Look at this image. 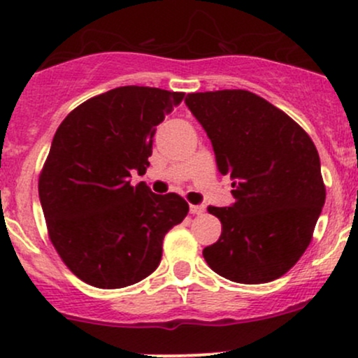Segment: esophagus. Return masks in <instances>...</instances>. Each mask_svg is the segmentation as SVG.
Returning a JSON list of instances; mask_svg holds the SVG:
<instances>
[{
    "label": "esophagus",
    "instance_id": "obj_1",
    "mask_svg": "<svg viewBox=\"0 0 358 358\" xmlns=\"http://www.w3.org/2000/svg\"><path fill=\"white\" fill-rule=\"evenodd\" d=\"M203 210H206V207L203 206H190V214H194V215L202 214Z\"/></svg>",
    "mask_w": 358,
    "mask_h": 358
}]
</instances>
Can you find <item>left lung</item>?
<instances>
[{
    "label": "left lung",
    "instance_id": "obj_1",
    "mask_svg": "<svg viewBox=\"0 0 358 358\" xmlns=\"http://www.w3.org/2000/svg\"><path fill=\"white\" fill-rule=\"evenodd\" d=\"M209 136L236 202L212 207L221 238L203 248L207 265L239 284L287 273L313 239L326 188L317 149L285 112L246 90L190 93L185 100Z\"/></svg>",
    "mask_w": 358,
    "mask_h": 358
}]
</instances>
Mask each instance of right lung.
<instances>
[{
	"instance_id": "right-lung-1",
	"label": "right lung",
	"mask_w": 358,
	"mask_h": 358,
	"mask_svg": "<svg viewBox=\"0 0 358 358\" xmlns=\"http://www.w3.org/2000/svg\"><path fill=\"white\" fill-rule=\"evenodd\" d=\"M185 93L120 86L62 120L38 176L50 243L78 278L98 289L137 284L158 268L164 234L188 214L178 194L156 195L146 173L156 125Z\"/></svg>"
}]
</instances>
